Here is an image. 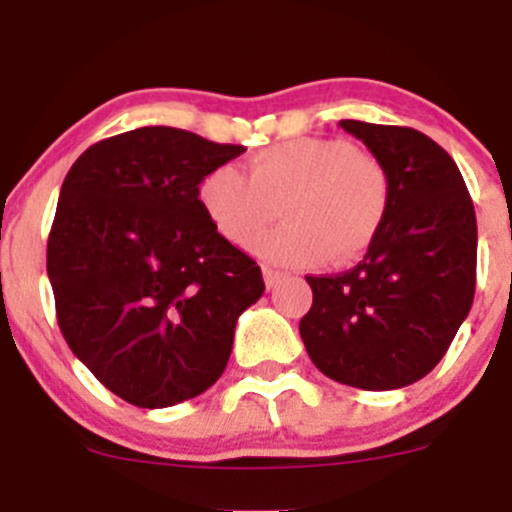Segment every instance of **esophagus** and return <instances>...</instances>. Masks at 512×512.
<instances>
[{
    "instance_id": "esophagus-1",
    "label": "esophagus",
    "mask_w": 512,
    "mask_h": 512,
    "mask_svg": "<svg viewBox=\"0 0 512 512\" xmlns=\"http://www.w3.org/2000/svg\"><path fill=\"white\" fill-rule=\"evenodd\" d=\"M262 277H265V285L267 287H275L277 282H280L282 277H285V272L275 270V267H262Z\"/></svg>"
}]
</instances>
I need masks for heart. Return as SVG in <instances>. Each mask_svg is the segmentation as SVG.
<instances>
[{
	"label": "heart",
	"instance_id": "b5f03b06",
	"mask_svg": "<svg viewBox=\"0 0 512 512\" xmlns=\"http://www.w3.org/2000/svg\"><path fill=\"white\" fill-rule=\"evenodd\" d=\"M198 200L215 230L235 245H250L272 220L287 223L260 237L252 250L280 265H347L364 255L384 230L391 180L384 163L342 138H289L235 168H213L198 185Z\"/></svg>",
	"mask_w": 512,
	"mask_h": 512
}]
</instances>
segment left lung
<instances>
[{
  "instance_id": "8db88e82",
  "label": "left lung",
  "mask_w": 512,
  "mask_h": 512,
  "mask_svg": "<svg viewBox=\"0 0 512 512\" xmlns=\"http://www.w3.org/2000/svg\"><path fill=\"white\" fill-rule=\"evenodd\" d=\"M339 126L384 163L391 208L359 265L307 277L314 299L299 334L329 379L366 391L401 389L443 359L471 312L476 210L458 165L421 131Z\"/></svg>"
}]
</instances>
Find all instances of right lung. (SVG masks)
<instances>
[{
	"mask_svg": "<svg viewBox=\"0 0 512 512\" xmlns=\"http://www.w3.org/2000/svg\"><path fill=\"white\" fill-rule=\"evenodd\" d=\"M245 153L170 126L86 148L56 205L46 272L56 319L91 374L141 409L223 376L237 317L265 292L252 257L205 215L198 185Z\"/></svg>",
	"mask_w": 512,
	"mask_h": 512,
	"instance_id": "right-lung-1",
	"label": "right lung"
}]
</instances>
